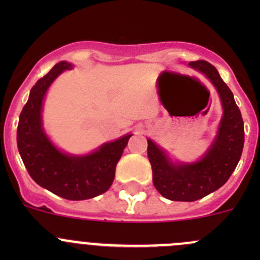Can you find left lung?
<instances>
[{
	"label": "left lung",
	"mask_w": 260,
	"mask_h": 260,
	"mask_svg": "<svg viewBox=\"0 0 260 260\" xmlns=\"http://www.w3.org/2000/svg\"><path fill=\"white\" fill-rule=\"evenodd\" d=\"M211 81L219 94L222 117L216 136L200 159L174 161L164 148L147 138L153 185L164 198L172 201H196L221 187L234 172L244 147V122L232 90L220 78L216 68L205 60L188 62Z\"/></svg>",
	"instance_id": "obj_1"
}]
</instances>
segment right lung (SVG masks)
<instances>
[{
	"label": "right lung",
	"instance_id": "add662e5",
	"mask_svg": "<svg viewBox=\"0 0 260 260\" xmlns=\"http://www.w3.org/2000/svg\"><path fill=\"white\" fill-rule=\"evenodd\" d=\"M72 62L60 61L36 81L22 108L17 125V148L31 179L50 192L68 200H86L102 195L113 183L115 166L131 133L103 143L86 154H70L52 143L43 127V106L54 80Z\"/></svg>",
	"mask_w": 260,
	"mask_h": 260
}]
</instances>
